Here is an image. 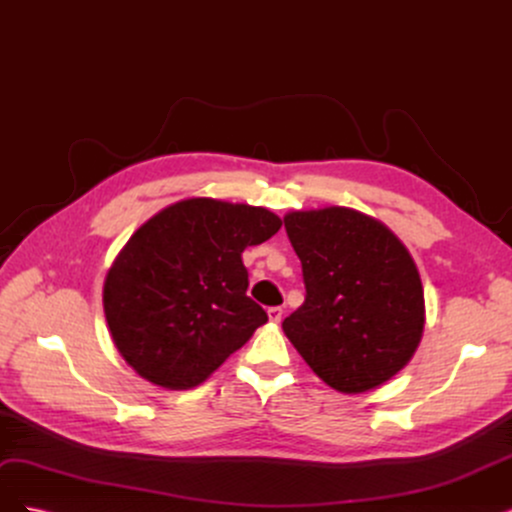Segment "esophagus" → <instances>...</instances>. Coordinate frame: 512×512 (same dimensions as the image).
<instances>
[{
    "instance_id": "obj_1",
    "label": "esophagus",
    "mask_w": 512,
    "mask_h": 512,
    "mask_svg": "<svg viewBox=\"0 0 512 512\" xmlns=\"http://www.w3.org/2000/svg\"><path fill=\"white\" fill-rule=\"evenodd\" d=\"M267 314H269V320L277 324V322L282 320V316H284V309H282V307H269Z\"/></svg>"
}]
</instances>
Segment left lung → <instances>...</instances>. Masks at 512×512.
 Segmentation results:
<instances>
[{"label":"left lung","mask_w":512,"mask_h":512,"mask_svg":"<svg viewBox=\"0 0 512 512\" xmlns=\"http://www.w3.org/2000/svg\"><path fill=\"white\" fill-rule=\"evenodd\" d=\"M284 226L305 284L303 305L282 322L292 346L339 393L391 380L425 324L421 275L406 245L348 207L292 211Z\"/></svg>","instance_id":"obj_1"}]
</instances>
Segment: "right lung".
I'll use <instances>...</instances> for the list:
<instances>
[{
	"mask_svg": "<svg viewBox=\"0 0 512 512\" xmlns=\"http://www.w3.org/2000/svg\"><path fill=\"white\" fill-rule=\"evenodd\" d=\"M280 226L265 207L188 198L134 232L106 275L102 301L113 342L138 376L192 389L269 320L245 294L241 254Z\"/></svg>",
	"mask_w": 512,
	"mask_h": 512,
	"instance_id": "right-lung-1",
	"label": "right lung"
}]
</instances>
